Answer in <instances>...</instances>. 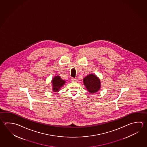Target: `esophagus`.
<instances>
[{
	"label": "esophagus",
	"mask_w": 147,
	"mask_h": 147,
	"mask_svg": "<svg viewBox=\"0 0 147 147\" xmlns=\"http://www.w3.org/2000/svg\"><path fill=\"white\" fill-rule=\"evenodd\" d=\"M71 80H72V82H77L78 80L76 79V78H72Z\"/></svg>",
	"instance_id": "obj_1"
}]
</instances>
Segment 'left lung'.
<instances>
[{
    "instance_id": "1",
    "label": "left lung",
    "mask_w": 147,
    "mask_h": 147,
    "mask_svg": "<svg viewBox=\"0 0 147 147\" xmlns=\"http://www.w3.org/2000/svg\"><path fill=\"white\" fill-rule=\"evenodd\" d=\"M83 82L87 90L92 94L97 92L100 90L101 83L99 78L93 74L84 78Z\"/></svg>"
}]
</instances>
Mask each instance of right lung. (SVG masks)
<instances>
[{"instance_id":"right-lung-1","label":"right lung","mask_w":147,"mask_h":147,"mask_svg":"<svg viewBox=\"0 0 147 147\" xmlns=\"http://www.w3.org/2000/svg\"><path fill=\"white\" fill-rule=\"evenodd\" d=\"M51 83L53 85V92H57L60 89L61 87L63 86L65 83V81L62 80L60 76H55L53 78Z\"/></svg>"}]
</instances>
